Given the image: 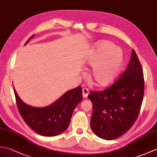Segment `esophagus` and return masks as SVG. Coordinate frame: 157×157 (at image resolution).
I'll list each match as a JSON object with an SVG mask.
<instances>
[{
	"label": "esophagus",
	"mask_w": 157,
	"mask_h": 157,
	"mask_svg": "<svg viewBox=\"0 0 157 157\" xmlns=\"http://www.w3.org/2000/svg\"><path fill=\"white\" fill-rule=\"evenodd\" d=\"M82 95L83 97L84 98H86L88 95V89H87L86 88H84L82 89Z\"/></svg>",
	"instance_id": "1"
}]
</instances>
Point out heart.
Returning a JSON list of instances; mask_svg holds the SVG:
<instances>
[{
    "label": "heart",
    "instance_id": "obj_1",
    "mask_svg": "<svg viewBox=\"0 0 157 157\" xmlns=\"http://www.w3.org/2000/svg\"><path fill=\"white\" fill-rule=\"evenodd\" d=\"M86 62L92 67L89 78L93 84L106 88L117 78L123 64V55L112 42L102 40L88 52Z\"/></svg>",
    "mask_w": 157,
    "mask_h": 157
}]
</instances>
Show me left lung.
Segmentation results:
<instances>
[{"instance_id": "obj_1", "label": "left lung", "mask_w": 157, "mask_h": 157, "mask_svg": "<svg viewBox=\"0 0 157 157\" xmlns=\"http://www.w3.org/2000/svg\"><path fill=\"white\" fill-rule=\"evenodd\" d=\"M144 75L136 52L132 50L128 68L111 87L91 92L92 132L99 138L112 140L132 128L140 111L144 96Z\"/></svg>"}]
</instances>
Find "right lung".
<instances>
[{
    "mask_svg": "<svg viewBox=\"0 0 157 157\" xmlns=\"http://www.w3.org/2000/svg\"><path fill=\"white\" fill-rule=\"evenodd\" d=\"M14 92L19 112L26 124L39 135L46 137L57 136L67 129L73 111L83 98L82 87L78 86L67 91L51 105L35 107L25 104L15 89Z\"/></svg>",
    "mask_w": 157,
    "mask_h": 157,
    "instance_id": "add662e5",
    "label": "right lung"
}]
</instances>
